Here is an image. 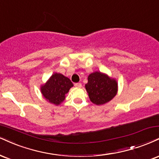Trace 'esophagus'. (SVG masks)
<instances>
[{"instance_id":"34e87169","label":"esophagus","mask_w":159,"mask_h":159,"mask_svg":"<svg viewBox=\"0 0 159 159\" xmlns=\"http://www.w3.org/2000/svg\"><path fill=\"white\" fill-rule=\"evenodd\" d=\"M75 87H82V84L81 83H76L75 84Z\"/></svg>"}]
</instances>
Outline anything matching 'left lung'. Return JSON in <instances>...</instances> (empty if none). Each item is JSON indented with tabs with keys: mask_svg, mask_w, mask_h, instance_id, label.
Returning a JSON list of instances; mask_svg holds the SVG:
<instances>
[{
	"mask_svg": "<svg viewBox=\"0 0 159 159\" xmlns=\"http://www.w3.org/2000/svg\"><path fill=\"white\" fill-rule=\"evenodd\" d=\"M85 84L91 102L96 105H103L109 102L118 93V81L107 74L94 72L88 76Z\"/></svg>",
	"mask_w": 159,
	"mask_h": 159,
	"instance_id": "obj_1",
	"label": "left lung"
}]
</instances>
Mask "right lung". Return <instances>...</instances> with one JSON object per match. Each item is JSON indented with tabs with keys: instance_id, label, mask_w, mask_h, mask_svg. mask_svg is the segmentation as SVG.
Wrapping results in <instances>:
<instances>
[{
	"instance_id": "right-lung-1",
	"label": "right lung",
	"mask_w": 159,
	"mask_h": 159,
	"mask_svg": "<svg viewBox=\"0 0 159 159\" xmlns=\"http://www.w3.org/2000/svg\"><path fill=\"white\" fill-rule=\"evenodd\" d=\"M73 87L70 78L55 72L45 84L41 86V93L48 102L58 106L65 100L70 88Z\"/></svg>"
}]
</instances>
